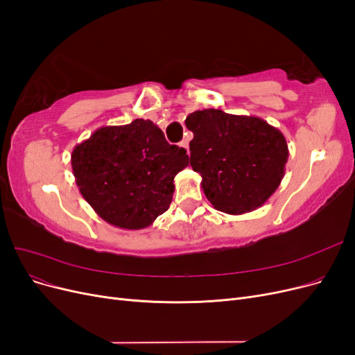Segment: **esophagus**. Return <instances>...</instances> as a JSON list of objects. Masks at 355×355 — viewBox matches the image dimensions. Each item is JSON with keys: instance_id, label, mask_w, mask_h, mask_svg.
Here are the masks:
<instances>
[{"instance_id": "34e87169", "label": "esophagus", "mask_w": 355, "mask_h": 355, "mask_svg": "<svg viewBox=\"0 0 355 355\" xmlns=\"http://www.w3.org/2000/svg\"><path fill=\"white\" fill-rule=\"evenodd\" d=\"M180 146H182V148H185V149H187V153H188V149H189V141H188V139H184V141L180 142Z\"/></svg>"}]
</instances>
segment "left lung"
<instances>
[{
  "label": "left lung",
  "mask_w": 355,
  "mask_h": 355,
  "mask_svg": "<svg viewBox=\"0 0 355 355\" xmlns=\"http://www.w3.org/2000/svg\"><path fill=\"white\" fill-rule=\"evenodd\" d=\"M194 133L189 142L192 170L213 207L243 214L261 207L280 187L288 148L284 135L259 116L232 115L220 110L187 116Z\"/></svg>",
  "instance_id": "obj_1"
}]
</instances>
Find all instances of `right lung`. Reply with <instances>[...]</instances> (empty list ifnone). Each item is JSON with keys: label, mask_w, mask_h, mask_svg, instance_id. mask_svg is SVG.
Segmentation results:
<instances>
[{"label": "right lung", "mask_w": 355, "mask_h": 355, "mask_svg": "<svg viewBox=\"0 0 355 355\" xmlns=\"http://www.w3.org/2000/svg\"><path fill=\"white\" fill-rule=\"evenodd\" d=\"M188 159L151 120L137 118L98 128L73 148L71 164L81 196L105 222L142 230L168 209Z\"/></svg>", "instance_id": "right-lung-1"}]
</instances>
